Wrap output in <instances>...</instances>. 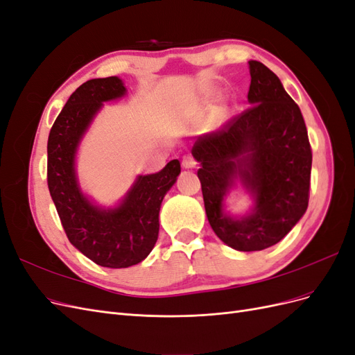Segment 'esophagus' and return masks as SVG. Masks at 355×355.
<instances>
[{
  "instance_id": "esophagus-1",
  "label": "esophagus",
  "mask_w": 355,
  "mask_h": 355,
  "mask_svg": "<svg viewBox=\"0 0 355 355\" xmlns=\"http://www.w3.org/2000/svg\"><path fill=\"white\" fill-rule=\"evenodd\" d=\"M196 166H197V161L192 158L191 155H188V157L182 159V167H184V168H194Z\"/></svg>"
}]
</instances>
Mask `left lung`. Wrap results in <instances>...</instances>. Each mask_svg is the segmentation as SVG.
Instances as JSON below:
<instances>
[{"label":"left lung","mask_w":355,"mask_h":355,"mask_svg":"<svg viewBox=\"0 0 355 355\" xmlns=\"http://www.w3.org/2000/svg\"><path fill=\"white\" fill-rule=\"evenodd\" d=\"M249 69L250 108L192 146L210 227L240 252L263 250L292 231L308 207L313 164L299 106L263 63L250 60ZM237 181L254 198V207L231 217L223 200Z\"/></svg>","instance_id":"obj_1"}]
</instances>
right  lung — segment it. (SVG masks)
<instances>
[{
    "label": "right lung",
    "instance_id": "obj_1",
    "mask_svg": "<svg viewBox=\"0 0 355 355\" xmlns=\"http://www.w3.org/2000/svg\"><path fill=\"white\" fill-rule=\"evenodd\" d=\"M127 93L118 77L94 78L75 90L53 124L47 142V184L71 244L94 263L128 268L142 262L158 239L161 201L180 173L179 159L153 175H139L120 204L105 209L83 194L75 157L103 102Z\"/></svg>",
    "mask_w": 355,
    "mask_h": 355
}]
</instances>
